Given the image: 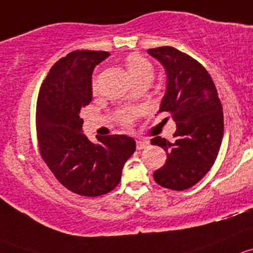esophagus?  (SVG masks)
I'll return each instance as SVG.
<instances>
[{
  "label": "esophagus",
  "instance_id": "esophagus-1",
  "mask_svg": "<svg viewBox=\"0 0 253 253\" xmlns=\"http://www.w3.org/2000/svg\"><path fill=\"white\" fill-rule=\"evenodd\" d=\"M150 144H148V141H146V140H137L136 142V148L137 150H144V148H147Z\"/></svg>",
  "mask_w": 253,
  "mask_h": 253
}]
</instances>
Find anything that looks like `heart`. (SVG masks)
Masks as SVG:
<instances>
[{
  "label": "heart",
  "mask_w": 253,
  "mask_h": 253,
  "mask_svg": "<svg viewBox=\"0 0 253 253\" xmlns=\"http://www.w3.org/2000/svg\"><path fill=\"white\" fill-rule=\"evenodd\" d=\"M126 69L132 80L140 77H152V67H151L150 62L139 54H131L127 57ZM123 121L126 123H129L130 117L126 116Z\"/></svg>",
  "instance_id": "1"
}]
</instances>
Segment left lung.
Returning a JSON list of instances; mask_svg holds the SVG:
<instances>
[{"label":"left lung","instance_id":"1","mask_svg":"<svg viewBox=\"0 0 253 253\" xmlns=\"http://www.w3.org/2000/svg\"><path fill=\"white\" fill-rule=\"evenodd\" d=\"M147 53L162 64L167 77L158 113L168 112L176 124L173 142L161 136L151 140L167 153L166 165L153 179L183 191L199 183L217 158L224 134L222 103L211 75L194 58L169 46Z\"/></svg>","mask_w":253,"mask_h":253}]
</instances>
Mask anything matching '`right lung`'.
Segmentation results:
<instances>
[{
    "label": "right lung",
    "mask_w": 253,
    "mask_h": 253,
    "mask_svg": "<svg viewBox=\"0 0 253 253\" xmlns=\"http://www.w3.org/2000/svg\"><path fill=\"white\" fill-rule=\"evenodd\" d=\"M109 56L103 51H74L52 67L36 106V130L43 161L70 191L95 197L119 184L126 162L136 150L126 135L96 136L83 132L82 109L92 100V73Z\"/></svg>",
    "instance_id": "right-lung-1"
}]
</instances>
